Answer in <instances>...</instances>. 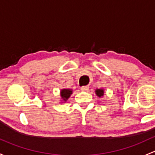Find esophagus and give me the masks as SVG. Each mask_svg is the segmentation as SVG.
I'll return each mask as SVG.
<instances>
[{
  "label": "esophagus",
  "mask_w": 155,
  "mask_h": 155,
  "mask_svg": "<svg viewBox=\"0 0 155 155\" xmlns=\"http://www.w3.org/2000/svg\"><path fill=\"white\" fill-rule=\"evenodd\" d=\"M81 90L82 91H87L89 90V87L88 86H82V87H81Z\"/></svg>",
  "instance_id": "esophagus-1"
}]
</instances>
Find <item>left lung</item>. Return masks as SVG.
Wrapping results in <instances>:
<instances>
[{"label": "left lung", "instance_id": "8db88e82", "mask_svg": "<svg viewBox=\"0 0 155 155\" xmlns=\"http://www.w3.org/2000/svg\"><path fill=\"white\" fill-rule=\"evenodd\" d=\"M96 94H97V95L99 97H101L102 96H103L104 91L103 90H102V89H97V90L96 91Z\"/></svg>", "mask_w": 155, "mask_h": 155}]
</instances>
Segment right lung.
Listing matches in <instances>:
<instances>
[{
    "label": "right lung",
    "mask_w": 155,
    "mask_h": 155,
    "mask_svg": "<svg viewBox=\"0 0 155 155\" xmlns=\"http://www.w3.org/2000/svg\"><path fill=\"white\" fill-rule=\"evenodd\" d=\"M71 94H72V91L70 90V89H63L61 91V97L63 99V100L66 101L69 98Z\"/></svg>",
    "instance_id": "1"
}]
</instances>
